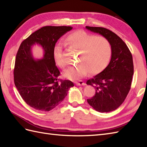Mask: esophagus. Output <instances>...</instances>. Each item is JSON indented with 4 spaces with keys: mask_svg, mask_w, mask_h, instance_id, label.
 Instances as JSON below:
<instances>
[{
    "mask_svg": "<svg viewBox=\"0 0 147 147\" xmlns=\"http://www.w3.org/2000/svg\"><path fill=\"white\" fill-rule=\"evenodd\" d=\"M75 83L76 85H78V86H82V85L84 86L86 85L85 83L83 82V81H79V82H75Z\"/></svg>",
    "mask_w": 147,
    "mask_h": 147,
    "instance_id": "34e87169",
    "label": "esophagus"
}]
</instances>
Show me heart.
<instances>
[{"mask_svg": "<svg viewBox=\"0 0 147 147\" xmlns=\"http://www.w3.org/2000/svg\"><path fill=\"white\" fill-rule=\"evenodd\" d=\"M69 48L78 52L75 66L65 70L64 76L67 79L77 80L85 76L89 72L95 74L100 73L107 66L111 56V47L108 40L102 36H95L83 30L70 33L65 39ZM55 60L59 67L64 69L68 65L62 56L60 45L55 47Z\"/></svg>", "mask_w": 147, "mask_h": 147, "instance_id": "heart-1", "label": "heart"}]
</instances>
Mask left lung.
Listing matches in <instances>:
<instances>
[{
  "label": "left lung",
  "mask_w": 147,
  "mask_h": 147,
  "mask_svg": "<svg viewBox=\"0 0 147 147\" xmlns=\"http://www.w3.org/2000/svg\"><path fill=\"white\" fill-rule=\"evenodd\" d=\"M86 28L105 37L112 52L107 66L86 82L95 88V95L87 102L100 112L114 111L123 104L131 88L134 73L131 53L123 40L112 31L102 27Z\"/></svg>",
  "instance_id": "left-lung-1"
}]
</instances>
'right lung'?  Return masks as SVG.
I'll return each instance as SVG.
<instances>
[{
	"mask_svg": "<svg viewBox=\"0 0 147 147\" xmlns=\"http://www.w3.org/2000/svg\"><path fill=\"white\" fill-rule=\"evenodd\" d=\"M71 26L42 27L21 43L17 52L14 81L21 96L28 105L38 111H49L63 100L73 83L59 79L60 71L55 65L54 51L55 43ZM41 46L43 58L34 59L32 46Z\"/></svg>",
	"mask_w": 147,
	"mask_h": 147,
	"instance_id": "right-lung-1",
	"label": "right lung"
}]
</instances>
